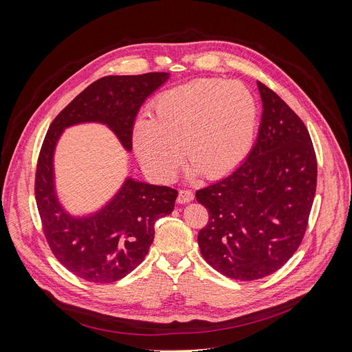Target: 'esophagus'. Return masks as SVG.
<instances>
[{"instance_id":"esophagus-1","label":"esophagus","mask_w":352,"mask_h":352,"mask_svg":"<svg viewBox=\"0 0 352 352\" xmlns=\"http://www.w3.org/2000/svg\"><path fill=\"white\" fill-rule=\"evenodd\" d=\"M194 199V192L190 191V190H179L178 192V204H188V202H191Z\"/></svg>"}]
</instances>
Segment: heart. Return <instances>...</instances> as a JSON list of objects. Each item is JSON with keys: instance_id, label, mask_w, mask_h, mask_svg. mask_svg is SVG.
Returning a JSON list of instances; mask_svg holds the SVG:
<instances>
[{"instance_id": "obj_1", "label": "heart", "mask_w": 352, "mask_h": 352, "mask_svg": "<svg viewBox=\"0 0 352 352\" xmlns=\"http://www.w3.org/2000/svg\"><path fill=\"white\" fill-rule=\"evenodd\" d=\"M260 108L252 91L238 81L197 80L165 91L133 128V145L144 168L168 181L184 148L188 174L217 179L248 157L255 141Z\"/></svg>"}]
</instances>
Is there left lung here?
<instances>
[{"label": "left lung", "mask_w": 352, "mask_h": 352, "mask_svg": "<svg viewBox=\"0 0 352 352\" xmlns=\"http://www.w3.org/2000/svg\"><path fill=\"white\" fill-rule=\"evenodd\" d=\"M263 117L251 153L228 177L198 190L208 224L198 234L204 260L232 280L280 270L300 247L317 188L308 129L263 82Z\"/></svg>", "instance_id": "left-lung-1"}]
</instances>
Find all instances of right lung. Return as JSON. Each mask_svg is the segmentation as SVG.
<instances>
[{
	"label": "right lung",
	"mask_w": 352,
	"mask_h": 352,
	"mask_svg": "<svg viewBox=\"0 0 352 352\" xmlns=\"http://www.w3.org/2000/svg\"><path fill=\"white\" fill-rule=\"evenodd\" d=\"M168 78V72L102 77L74 98L48 128L36 164V207L52 254L85 281L114 283L135 270L154 241L155 221L173 212L178 192L126 177L98 211L72 215L55 190V148L65 128L98 122L107 125L129 153L141 105Z\"/></svg>",
	"instance_id": "1"
}]
</instances>
